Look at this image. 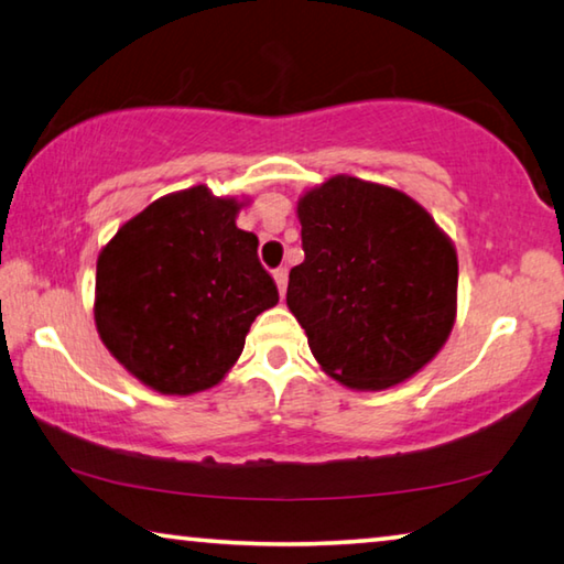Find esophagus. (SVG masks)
I'll list each match as a JSON object with an SVG mask.
<instances>
[{
    "instance_id": "34e87169",
    "label": "esophagus",
    "mask_w": 564,
    "mask_h": 564,
    "mask_svg": "<svg viewBox=\"0 0 564 564\" xmlns=\"http://www.w3.org/2000/svg\"><path fill=\"white\" fill-rule=\"evenodd\" d=\"M273 281H275V285H279V293H281V299H283L285 285H289V269H285V265H281V269H275L273 271Z\"/></svg>"
}]
</instances>
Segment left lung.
<instances>
[{
    "instance_id": "left-lung-1",
    "label": "left lung",
    "mask_w": 564,
    "mask_h": 564,
    "mask_svg": "<svg viewBox=\"0 0 564 564\" xmlns=\"http://www.w3.org/2000/svg\"><path fill=\"white\" fill-rule=\"evenodd\" d=\"M305 259L285 303L330 378L383 390L415 376L455 323L457 256L413 198L333 176L299 202Z\"/></svg>"
}]
</instances>
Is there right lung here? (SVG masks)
<instances>
[{"mask_svg": "<svg viewBox=\"0 0 564 564\" xmlns=\"http://www.w3.org/2000/svg\"><path fill=\"white\" fill-rule=\"evenodd\" d=\"M241 204L206 186L169 194L123 224L97 261L94 318L104 346L159 393L216 386L279 289Z\"/></svg>", "mask_w": 564, "mask_h": 564, "instance_id": "obj_1", "label": "right lung"}]
</instances>
